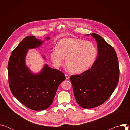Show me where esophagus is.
Masks as SVG:
<instances>
[{"instance_id": "esophagus-1", "label": "esophagus", "mask_w": 130, "mask_h": 130, "mask_svg": "<svg viewBox=\"0 0 130 130\" xmlns=\"http://www.w3.org/2000/svg\"><path fill=\"white\" fill-rule=\"evenodd\" d=\"M65 77H66V79H68L70 77V76L68 75H67V74H65Z\"/></svg>"}]
</instances>
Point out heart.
I'll return each instance as SVG.
<instances>
[{
	"label": "heart",
	"instance_id": "b5f03b06",
	"mask_svg": "<svg viewBox=\"0 0 130 130\" xmlns=\"http://www.w3.org/2000/svg\"><path fill=\"white\" fill-rule=\"evenodd\" d=\"M57 48L53 49L50 57L54 64L60 66L66 59V65L70 72L81 73L89 69L95 62L97 50L95 45L89 41L77 38L61 40Z\"/></svg>",
	"mask_w": 130,
	"mask_h": 130
}]
</instances>
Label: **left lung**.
Masks as SVG:
<instances>
[{"label": "left lung", "instance_id": "1", "mask_svg": "<svg viewBox=\"0 0 130 130\" xmlns=\"http://www.w3.org/2000/svg\"><path fill=\"white\" fill-rule=\"evenodd\" d=\"M90 35L97 42L98 57L90 69L70 78L76 101L84 108L105 102L116 88L119 77L118 60L113 47L99 34Z\"/></svg>", "mask_w": 130, "mask_h": 130}]
</instances>
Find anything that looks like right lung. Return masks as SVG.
<instances>
[{"label": "right lung", "instance_id": "1", "mask_svg": "<svg viewBox=\"0 0 130 130\" xmlns=\"http://www.w3.org/2000/svg\"><path fill=\"white\" fill-rule=\"evenodd\" d=\"M43 42L34 36H26L12 52L8 66L9 84L13 95L25 106L34 110L49 107L59 85L66 79L63 72L47 64L37 74L31 72L26 66L28 49L39 47Z\"/></svg>", "mask_w": 130, "mask_h": 130}]
</instances>
